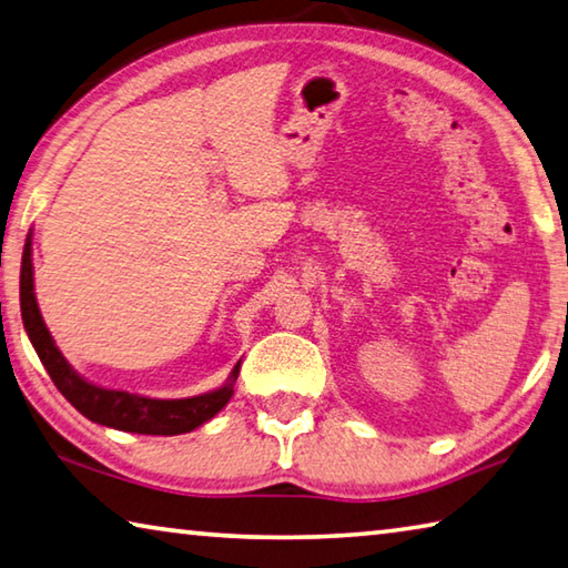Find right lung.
Masks as SVG:
<instances>
[{"mask_svg":"<svg viewBox=\"0 0 568 568\" xmlns=\"http://www.w3.org/2000/svg\"><path fill=\"white\" fill-rule=\"evenodd\" d=\"M19 304H22V322L29 334V342L42 359L47 374L64 399L74 406L79 414H84L89 422L112 426L119 432L132 434H152V436H174L186 434L212 419L229 404L234 394V382L239 376V364L229 374L224 386L189 396V399H149V396L104 389V386L89 384L82 379L69 362L57 349V344L49 334L47 324L39 314L34 296V266H32V234L27 236L22 254V274H19Z\"/></svg>","mask_w":568,"mask_h":568,"instance_id":"1","label":"right lung"}]
</instances>
